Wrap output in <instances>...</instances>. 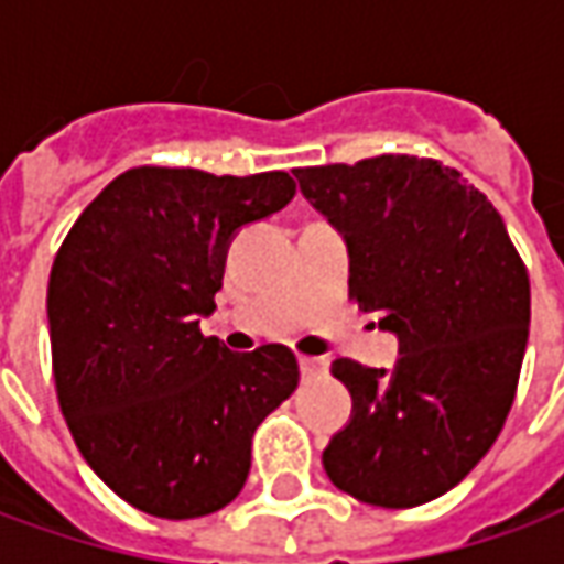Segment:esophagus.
Returning a JSON list of instances; mask_svg holds the SVG:
<instances>
[{
  "label": "esophagus",
  "instance_id": "1",
  "mask_svg": "<svg viewBox=\"0 0 564 564\" xmlns=\"http://www.w3.org/2000/svg\"><path fill=\"white\" fill-rule=\"evenodd\" d=\"M299 366H302V375H305L307 380L323 378V375L329 371V359H323V356H302Z\"/></svg>",
  "mask_w": 564,
  "mask_h": 564
}]
</instances>
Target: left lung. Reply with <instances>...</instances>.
<instances>
[{
	"instance_id": "obj_1",
	"label": "left lung",
	"mask_w": 564,
	"mask_h": 564,
	"mask_svg": "<svg viewBox=\"0 0 564 564\" xmlns=\"http://www.w3.org/2000/svg\"><path fill=\"white\" fill-rule=\"evenodd\" d=\"M350 247V299L380 314L392 371L335 359L354 420L323 449L347 496L416 508L459 484L496 444L529 341V271L492 202L456 169L383 153L295 169Z\"/></svg>"
}]
</instances>
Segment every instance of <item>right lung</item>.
I'll return each mask as SVG.
<instances>
[{"label": "right lung", "instance_id": "right-lung-1", "mask_svg": "<svg viewBox=\"0 0 564 564\" xmlns=\"http://www.w3.org/2000/svg\"><path fill=\"white\" fill-rule=\"evenodd\" d=\"M293 196L286 172L139 165L93 198L56 250V399L87 465L150 517L226 508L250 474L257 425L299 387L290 347L232 354L198 329L217 307L232 235Z\"/></svg>", "mask_w": 564, "mask_h": 564}]
</instances>
